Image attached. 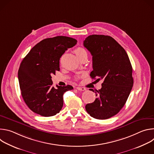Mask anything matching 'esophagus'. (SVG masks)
<instances>
[{"label":"esophagus","mask_w":154,"mask_h":154,"mask_svg":"<svg viewBox=\"0 0 154 154\" xmlns=\"http://www.w3.org/2000/svg\"><path fill=\"white\" fill-rule=\"evenodd\" d=\"M76 89L79 90V91H85V90H86V89L85 88H83V87H79V86L77 87Z\"/></svg>","instance_id":"1"}]
</instances>
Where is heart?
I'll use <instances>...</instances> for the list:
<instances>
[{
	"label": "heart",
	"mask_w": 154,
	"mask_h": 154,
	"mask_svg": "<svg viewBox=\"0 0 154 154\" xmlns=\"http://www.w3.org/2000/svg\"><path fill=\"white\" fill-rule=\"evenodd\" d=\"M74 52L75 54V55H77V57H81L83 55H87V52L86 51V50L82 48H77L75 51Z\"/></svg>",
	"instance_id": "1"
}]
</instances>
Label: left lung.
<instances>
[{"label":"left lung","instance_id":"1","mask_svg":"<svg viewBox=\"0 0 154 154\" xmlns=\"http://www.w3.org/2000/svg\"><path fill=\"white\" fill-rule=\"evenodd\" d=\"M83 46L93 56L91 77L103 80L101 89L95 92L97 97L85 109L94 118L108 119L119 113L132 89V66L124 49L111 36L90 35Z\"/></svg>","mask_w":154,"mask_h":154}]
</instances>
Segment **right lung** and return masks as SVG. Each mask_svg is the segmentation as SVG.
Masks as SVG:
<instances>
[{"label":"right lung","instance_id":"right-lung-1","mask_svg":"<svg viewBox=\"0 0 154 154\" xmlns=\"http://www.w3.org/2000/svg\"><path fill=\"white\" fill-rule=\"evenodd\" d=\"M77 42L72 38L58 36L36 45L20 63L18 80L21 94L34 113L49 117L59 113L63 105V94L71 85L52 86V75L60 71V58Z\"/></svg>","mask_w":154,"mask_h":154}]
</instances>
